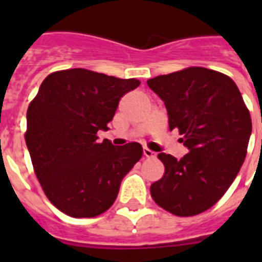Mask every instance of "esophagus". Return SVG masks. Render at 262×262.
<instances>
[{
  "label": "esophagus",
  "instance_id": "34e87169",
  "mask_svg": "<svg viewBox=\"0 0 262 262\" xmlns=\"http://www.w3.org/2000/svg\"><path fill=\"white\" fill-rule=\"evenodd\" d=\"M143 154H144V156H145V158H154V156H155V152L151 151L149 148H144Z\"/></svg>",
  "mask_w": 262,
  "mask_h": 262
}]
</instances>
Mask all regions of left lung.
<instances>
[{
    "label": "left lung",
    "mask_w": 262,
    "mask_h": 262,
    "mask_svg": "<svg viewBox=\"0 0 262 262\" xmlns=\"http://www.w3.org/2000/svg\"><path fill=\"white\" fill-rule=\"evenodd\" d=\"M164 102L170 130L177 129L189 154H159L163 177L151 185L159 207L194 216L213 207L234 182L248 154L252 118L231 77L191 67L147 81Z\"/></svg>",
    "instance_id": "left-lung-1"
}]
</instances>
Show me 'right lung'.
Wrapping results in <instances>:
<instances>
[{
  "instance_id": "obj_1",
  "label": "right lung",
  "mask_w": 262,
  "mask_h": 262,
  "mask_svg": "<svg viewBox=\"0 0 262 262\" xmlns=\"http://www.w3.org/2000/svg\"><path fill=\"white\" fill-rule=\"evenodd\" d=\"M140 85L83 68L50 73L27 110L26 144L50 203L72 217H95L114 204L123 177L143 156L139 143L114 147L107 130L123 95Z\"/></svg>"
}]
</instances>
